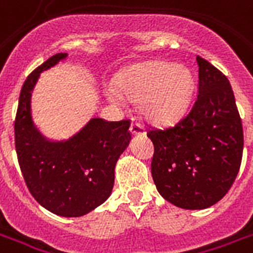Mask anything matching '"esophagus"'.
I'll list each match as a JSON object with an SVG mask.
<instances>
[{"instance_id":"34e87169","label":"esophagus","mask_w":253,"mask_h":253,"mask_svg":"<svg viewBox=\"0 0 253 253\" xmlns=\"http://www.w3.org/2000/svg\"><path fill=\"white\" fill-rule=\"evenodd\" d=\"M130 131H131V134H134V135H144V128L143 126H140L139 123H132L130 127Z\"/></svg>"}]
</instances>
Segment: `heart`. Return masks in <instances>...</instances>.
<instances>
[{"mask_svg": "<svg viewBox=\"0 0 253 253\" xmlns=\"http://www.w3.org/2000/svg\"><path fill=\"white\" fill-rule=\"evenodd\" d=\"M194 84V75L187 66L167 61H151L125 69L115 84L117 91L125 99L140 101V110L148 119L169 123L187 111L192 99ZM119 96L114 90L109 91V98L115 103L121 102Z\"/></svg>", "mask_w": 253, "mask_h": 253, "instance_id": "heart-1", "label": "heart"}]
</instances>
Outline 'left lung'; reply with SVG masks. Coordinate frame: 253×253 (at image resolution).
<instances>
[{
  "instance_id": "1",
  "label": "left lung",
  "mask_w": 253,
  "mask_h": 253,
  "mask_svg": "<svg viewBox=\"0 0 253 253\" xmlns=\"http://www.w3.org/2000/svg\"><path fill=\"white\" fill-rule=\"evenodd\" d=\"M199 92L172 126L151 128V172L158 192L176 207L204 210L228 192L240 169L243 127L234 91L221 71L196 57Z\"/></svg>"
}]
</instances>
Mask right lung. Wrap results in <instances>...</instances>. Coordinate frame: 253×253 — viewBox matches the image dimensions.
<instances>
[{
    "label": "right lung",
    "mask_w": 253,
    "mask_h": 253,
    "mask_svg": "<svg viewBox=\"0 0 253 253\" xmlns=\"http://www.w3.org/2000/svg\"><path fill=\"white\" fill-rule=\"evenodd\" d=\"M66 58L67 53L55 54L25 81L14 122L15 151L34 199L55 215L80 217L111 195L115 166L130 144V121L91 118L67 139L43 135L33 119V90L41 73Z\"/></svg>",
    "instance_id": "right-lung-1"
}]
</instances>
